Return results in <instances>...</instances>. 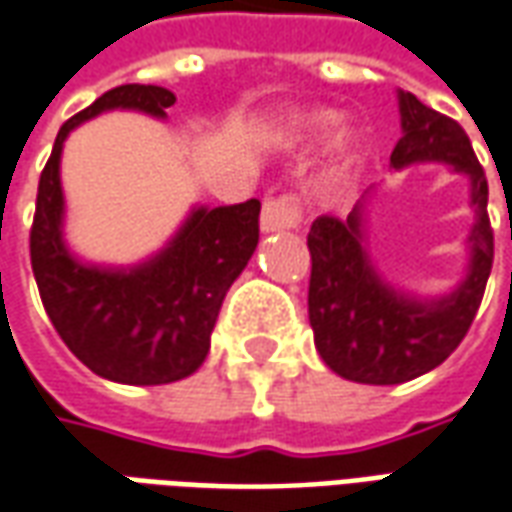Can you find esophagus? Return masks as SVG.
<instances>
[{
	"label": "esophagus",
	"mask_w": 512,
	"mask_h": 512,
	"mask_svg": "<svg viewBox=\"0 0 512 512\" xmlns=\"http://www.w3.org/2000/svg\"><path fill=\"white\" fill-rule=\"evenodd\" d=\"M302 219V210L296 207L293 199L280 196V199H266L260 210V230L263 232H282L293 230Z\"/></svg>",
	"instance_id": "1"
}]
</instances>
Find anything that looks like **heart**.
<instances>
[{"instance_id": "1", "label": "heart", "mask_w": 512, "mask_h": 512, "mask_svg": "<svg viewBox=\"0 0 512 512\" xmlns=\"http://www.w3.org/2000/svg\"><path fill=\"white\" fill-rule=\"evenodd\" d=\"M343 127V116L338 110H305V113H293L291 119L285 121V132L296 138V141H318V138H330ZM355 163V149L349 141L338 144V160L332 174L341 177Z\"/></svg>"}]
</instances>
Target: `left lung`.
Returning a JSON list of instances; mask_svg holds the SVG:
<instances>
[{
    "instance_id": "left-lung-1",
    "label": "left lung",
    "mask_w": 512,
    "mask_h": 512,
    "mask_svg": "<svg viewBox=\"0 0 512 512\" xmlns=\"http://www.w3.org/2000/svg\"><path fill=\"white\" fill-rule=\"evenodd\" d=\"M402 138L393 146L391 169L446 163L471 188L474 227L468 232L466 277L443 296H416L380 274L368 252L366 207L374 188L360 196L346 219L321 216L307 232L313 260L307 313L321 360L363 385L416 380L455 352L466 338L493 266L488 221V180L471 141L455 119L399 91Z\"/></svg>"
}]
</instances>
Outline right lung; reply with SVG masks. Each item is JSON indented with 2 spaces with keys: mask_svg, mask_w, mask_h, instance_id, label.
<instances>
[{
  "mask_svg": "<svg viewBox=\"0 0 512 512\" xmlns=\"http://www.w3.org/2000/svg\"><path fill=\"white\" fill-rule=\"evenodd\" d=\"M177 102L160 85H119L57 132L38 182L30 232L32 274L57 335L94 374L121 385H169L191 377L210 352L221 302L257 246L260 202L196 205L169 244L135 266H99L63 238L60 157L71 130L107 110L166 119Z\"/></svg>",
  "mask_w": 512,
  "mask_h": 512,
  "instance_id": "right-lung-1",
  "label": "right lung"
}]
</instances>
